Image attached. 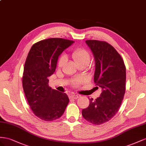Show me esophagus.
Listing matches in <instances>:
<instances>
[{"label":"esophagus","mask_w":146,"mask_h":146,"mask_svg":"<svg viewBox=\"0 0 146 146\" xmlns=\"http://www.w3.org/2000/svg\"><path fill=\"white\" fill-rule=\"evenodd\" d=\"M79 97H80V95H75V94L71 95H70V98H71V99H77L78 98H79Z\"/></svg>","instance_id":"esophagus-1"}]
</instances>
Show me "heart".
Wrapping results in <instances>:
<instances>
[{"label":"heart","instance_id":"b5f03b06","mask_svg":"<svg viewBox=\"0 0 146 146\" xmlns=\"http://www.w3.org/2000/svg\"><path fill=\"white\" fill-rule=\"evenodd\" d=\"M72 56L76 63L80 66L82 65H88L90 60V56L89 52L84 49H76L72 52ZM66 61V56L65 55H62L60 57L59 61H58V66L62 67ZM86 81V79L82 77L74 78L72 80V84L73 86H78L81 83Z\"/></svg>","mask_w":146,"mask_h":146}]
</instances>
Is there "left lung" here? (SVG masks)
Wrapping results in <instances>:
<instances>
[{
  "mask_svg": "<svg viewBox=\"0 0 146 146\" xmlns=\"http://www.w3.org/2000/svg\"><path fill=\"white\" fill-rule=\"evenodd\" d=\"M86 43L94 57V82L102 91L95 100L89 98L82 115L91 123L100 125L119 111L125 92L126 68L121 56L109 43L98 40H86Z\"/></svg>",
  "mask_w": 146,
  "mask_h": 146,
  "instance_id": "1",
  "label": "left lung"
}]
</instances>
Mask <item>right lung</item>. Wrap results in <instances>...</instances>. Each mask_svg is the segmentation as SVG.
<instances>
[{"label": "right lung", "mask_w": 146, "mask_h": 146, "mask_svg": "<svg viewBox=\"0 0 146 146\" xmlns=\"http://www.w3.org/2000/svg\"><path fill=\"white\" fill-rule=\"evenodd\" d=\"M74 41L60 38H48L32 46L25 62L23 87L34 114L51 121L60 117L69 102L65 93L52 89L49 78L54 73L59 56Z\"/></svg>", "instance_id": "obj_1"}]
</instances>
